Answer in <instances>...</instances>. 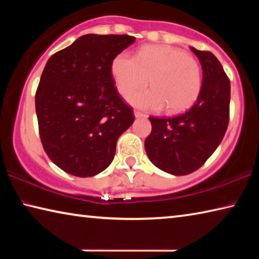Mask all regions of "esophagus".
<instances>
[{"instance_id":"esophagus-1","label":"esophagus","mask_w":259,"mask_h":259,"mask_svg":"<svg viewBox=\"0 0 259 259\" xmlns=\"http://www.w3.org/2000/svg\"><path fill=\"white\" fill-rule=\"evenodd\" d=\"M134 114H135V117H137V119H140V117H146L145 114L142 113V112H139V111H135Z\"/></svg>"}]
</instances>
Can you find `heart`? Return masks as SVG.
Returning a JSON list of instances; mask_svg holds the SVG:
<instances>
[{"label": "heart", "instance_id": "1", "mask_svg": "<svg viewBox=\"0 0 259 259\" xmlns=\"http://www.w3.org/2000/svg\"><path fill=\"white\" fill-rule=\"evenodd\" d=\"M112 75L122 95L145 87L152 89L128 96L135 106L160 109L169 113L190 108L202 89V69L199 61L185 51L168 46L140 48L135 57L117 55L112 61Z\"/></svg>", "mask_w": 259, "mask_h": 259}]
</instances>
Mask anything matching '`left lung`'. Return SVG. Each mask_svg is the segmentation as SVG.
<instances>
[{
    "label": "left lung",
    "mask_w": 259,
    "mask_h": 259,
    "mask_svg": "<svg viewBox=\"0 0 259 259\" xmlns=\"http://www.w3.org/2000/svg\"><path fill=\"white\" fill-rule=\"evenodd\" d=\"M202 67V89L195 104L174 117L150 116L152 131L145 150L163 171L184 176L204 164L224 138L230 120L231 83L210 51L191 47Z\"/></svg>",
    "instance_id": "left-lung-1"
}]
</instances>
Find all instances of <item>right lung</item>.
Here are the masks:
<instances>
[{"mask_svg":"<svg viewBox=\"0 0 259 259\" xmlns=\"http://www.w3.org/2000/svg\"><path fill=\"white\" fill-rule=\"evenodd\" d=\"M135 41L130 35L87 34L47 61L35 94L38 133L48 156L65 172H102L114 159L117 139L134 123L111 66Z\"/></svg>","mask_w":259,"mask_h":259,"instance_id":"1","label":"right lung"}]
</instances>
